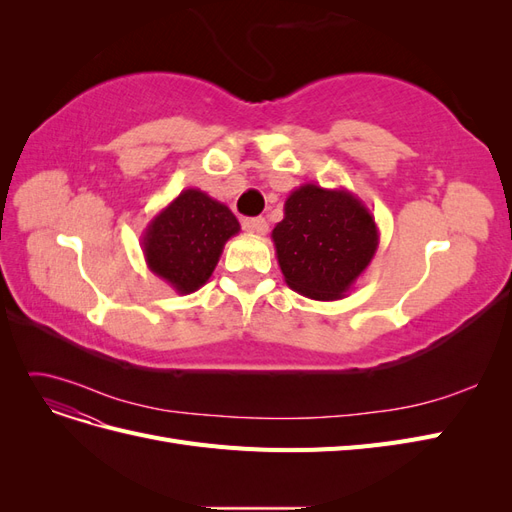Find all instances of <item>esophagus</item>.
<instances>
[{"instance_id":"obj_1","label":"esophagus","mask_w":512,"mask_h":512,"mask_svg":"<svg viewBox=\"0 0 512 512\" xmlns=\"http://www.w3.org/2000/svg\"><path fill=\"white\" fill-rule=\"evenodd\" d=\"M243 228L247 232H254V235H265V232L269 230V224L265 218H250L243 222Z\"/></svg>"}]
</instances>
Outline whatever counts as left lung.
Masks as SVG:
<instances>
[{
  "label": "left lung",
  "mask_w": 512,
  "mask_h": 512,
  "mask_svg": "<svg viewBox=\"0 0 512 512\" xmlns=\"http://www.w3.org/2000/svg\"><path fill=\"white\" fill-rule=\"evenodd\" d=\"M284 282L314 301L344 299L376 256L374 215L346 188L303 183L284 203L271 232Z\"/></svg>",
  "instance_id": "8db88e82"
}]
</instances>
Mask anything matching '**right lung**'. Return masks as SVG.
<instances>
[{"instance_id":"right-lung-1","label":"right lung","mask_w":512,"mask_h":512,"mask_svg":"<svg viewBox=\"0 0 512 512\" xmlns=\"http://www.w3.org/2000/svg\"><path fill=\"white\" fill-rule=\"evenodd\" d=\"M239 230L224 203L188 188L153 215L143 230V256L151 273L177 294H190L209 282L226 241Z\"/></svg>"}]
</instances>
